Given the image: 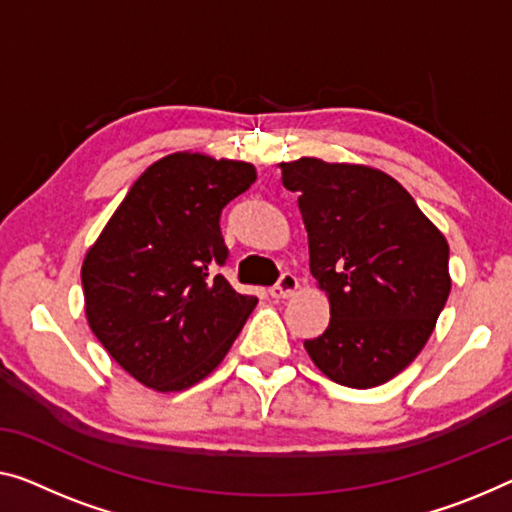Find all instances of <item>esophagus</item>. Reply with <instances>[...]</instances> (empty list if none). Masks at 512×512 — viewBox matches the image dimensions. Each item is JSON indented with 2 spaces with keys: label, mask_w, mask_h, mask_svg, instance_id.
I'll return each instance as SVG.
<instances>
[{
  "label": "esophagus",
  "mask_w": 512,
  "mask_h": 512,
  "mask_svg": "<svg viewBox=\"0 0 512 512\" xmlns=\"http://www.w3.org/2000/svg\"><path fill=\"white\" fill-rule=\"evenodd\" d=\"M296 289H299V280H296V276H292V273H282L276 285L269 289V294L273 299H289V296H294Z\"/></svg>",
  "instance_id": "esophagus-1"
}]
</instances>
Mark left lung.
<instances>
[{
  "label": "left lung",
  "instance_id": "obj_1",
  "mask_svg": "<svg viewBox=\"0 0 512 512\" xmlns=\"http://www.w3.org/2000/svg\"><path fill=\"white\" fill-rule=\"evenodd\" d=\"M280 170L299 193L310 273L331 303L305 352L335 384H386L421 354L451 294L446 236L375 167L299 158Z\"/></svg>",
  "mask_w": 512,
  "mask_h": 512
}]
</instances>
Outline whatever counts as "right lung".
Instances as JSON below:
<instances>
[{"label": "right lung", "mask_w": 512, "mask_h": 512, "mask_svg": "<svg viewBox=\"0 0 512 512\" xmlns=\"http://www.w3.org/2000/svg\"><path fill=\"white\" fill-rule=\"evenodd\" d=\"M243 160L177 151L142 172L82 262L85 312L108 354L160 393L202 381L257 305L218 273L220 213L253 186Z\"/></svg>", "instance_id": "obj_1"}]
</instances>
